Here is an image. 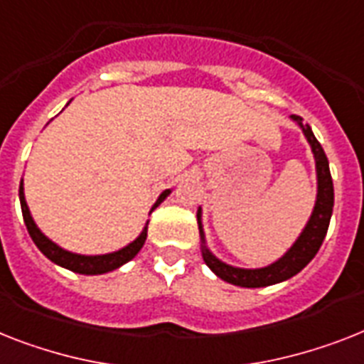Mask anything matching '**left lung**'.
<instances>
[{"label": "left lung", "instance_id": "obj_1", "mask_svg": "<svg viewBox=\"0 0 364 364\" xmlns=\"http://www.w3.org/2000/svg\"><path fill=\"white\" fill-rule=\"evenodd\" d=\"M291 119L297 121V125L303 129L306 140H309L312 153L316 159V172H318V198H316L314 211L310 217L306 228L299 235V239L295 241L294 247L288 252L274 262L269 267L262 269H239L226 265L224 262L217 259L205 249V245L202 247L203 262L208 264L213 273L220 277L223 280L230 282V284L241 286V288H262V286H271L282 280L291 279L294 274H297L301 269L309 264L310 259L314 258L316 252L320 250L323 239H326L327 228H329L331 213H333V203H335V191H333V179H331L329 172V161H327L326 151L320 146V141L316 140L314 132L309 127V123H303V117L299 115H291ZM202 211L198 209V228H200V235L203 241L202 232Z\"/></svg>", "mask_w": 364, "mask_h": 364}]
</instances>
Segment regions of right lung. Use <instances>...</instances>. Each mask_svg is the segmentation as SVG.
<instances>
[{
	"instance_id": "add662e5",
	"label": "right lung",
	"mask_w": 364,
	"mask_h": 364,
	"mask_svg": "<svg viewBox=\"0 0 364 364\" xmlns=\"http://www.w3.org/2000/svg\"><path fill=\"white\" fill-rule=\"evenodd\" d=\"M170 194V191H164L159 196V200L155 202L153 209L159 205V203L164 200V198ZM20 205H22V215H23V223L28 226V232L33 239V243L37 245L38 250L46 256L48 259H52L54 264L61 265L65 269H70V271H75V273H82V274H102L108 273V271H114V269L121 267L123 264H127L129 259H132L136 254L140 252V249L146 243L147 237V226L144 228V232L140 233V237L132 241L131 245H127L125 249L117 250V252L112 254H102V256H82V254H73L67 252V250L59 249L58 245L52 243L44 233H41V230L37 228V224L33 223V218L29 215L28 203H26V198H23V185L20 183Z\"/></svg>"
}]
</instances>
